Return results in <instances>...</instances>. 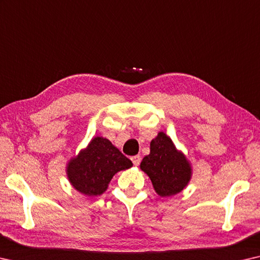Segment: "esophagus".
<instances>
[{"label": "esophagus", "mask_w": 260, "mask_h": 260, "mask_svg": "<svg viewBox=\"0 0 260 260\" xmlns=\"http://www.w3.org/2000/svg\"><path fill=\"white\" fill-rule=\"evenodd\" d=\"M131 160H133L135 166H138L141 162V155H134V157H131Z\"/></svg>", "instance_id": "1"}]
</instances>
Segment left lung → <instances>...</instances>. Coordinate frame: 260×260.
I'll use <instances>...</instances> for the list:
<instances>
[{"label":"left lung","mask_w":260,"mask_h":260,"mask_svg":"<svg viewBox=\"0 0 260 260\" xmlns=\"http://www.w3.org/2000/svg\"><path fill=\"white\" fill-rule=\"evenodd\" d=\"M141 170L151 179L159 197L180 193L191 178V166L181 151L165 133H158L150 143V154L141 162Z\"/></svg>","instance_id":"obj_1"}]
</instances>
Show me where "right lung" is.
Masks as SVG:
<instances>
[{
	"mask_svg": "<svg viewBox=\"0 0 260 260\" xmlns=\"http://www.w3.org/2000/svg\"><path fill=\"white\" fill-rule=\"evenodd\" d=\"M133 166L109 139L94 137L77 157L67 164L66 173L71 185L86 197L94 198L105 193L115 174Z\"/></svg>",
	"mask_w": 260,
	"mask_h": 260,
	"instance_id": "add662e5",
	"label": "right lung"
}]
</instances>
